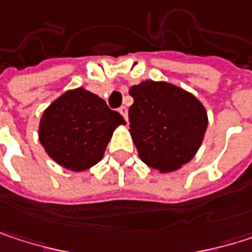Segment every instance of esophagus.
Wrapping results in <instances>:
<instances>
[{
  "label": "esophagus",
  "mask_w": 252,
  "mask_h": 252,
  "mask_svg": "<svg viewBox=\"0 0 252 252\" xmlns=\"http://www.w3.org/2000/svg\"><path fill=\"white\" fill-rule=\"evenodd\" d=\"M120 114L126 118V121L128 123V109H126V106H121V108H120Z\"/></svg>",
  "instance_id": "obj_1"
}]
</instances>
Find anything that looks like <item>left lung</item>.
Wrapping results in <instances>:
<instances>
[{
  "label": "left lung",
  "mask_w": 252,
  "mask_h": 252,
  "mask_svg": "<svg viewBox=\"0 0 252 252\" xmlns=\"http://www.w3.org/2000/svg\"><path fill=\"white\" fill-rule=\"evenodd\" d=\"M129 132L140 159L172 172L197 153L207 128L204 106L191 93L165 81L146 80L129 89Z\"/></svg>",
  "instance_id": "1"
}]
</instances>
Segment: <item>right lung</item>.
Returning a JSON list of instances; mask_svg holds the SVG:
<instances>
[{"label":"right lung","mask_w":252,"mask_h":252,"mask_svg":"<svg viewBox=\"0 0 252 252\" xmlns=\"http://www.w3.org/2000/svg\"><path fill=\"white\" fill-rule=\"evenodd\" d=\"M124 118L97 94L78 87L60 96L43 112L39 140L46 153L70 171L96 165Z\"/></svg>","instance_id":"1"}]
</instances>
